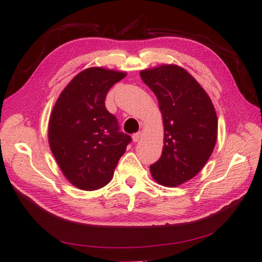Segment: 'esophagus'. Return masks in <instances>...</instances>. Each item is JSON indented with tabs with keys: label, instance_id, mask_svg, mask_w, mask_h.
Listing matches in <instances>:
<instances>
[{
	"label": "esophagus",
	"instance_id": "esophagus-1",
	"mask_svg": "<svg viewBox=\"0 0 262 262\" xmlns=\"http://www.w3.org/2000/svg\"><path fill=\"white\" fill-rule=\"evenodd\" d=\"M142 138V133L138 132V133H135L134 135H133V142H138Z\"/></svg>",
	"mask_w": 262,
	"mask_h": 262
}]
</instances>
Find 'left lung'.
Instances as JSON below:
<instances>
[{"mask_svg":"<svg viewBox=\"0 0 262 262\" xmlns=\"http://www.w3.org/2000/svg\"><path fill=\"white\" fill-rule=\"evenodd\" d=\"M140 75L157 96L165 127L162 155L150 166L151 173L163 186L181 185L198 175L211 156L216 111L206 91L182 67L163 64Z\"/></svg>","mask_w":262,"mask_h":262,"instance_id":"left-lung-1","label":"left lung"}]
</instances>
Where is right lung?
I'll return each mask as SVG.
<instances>
[{
    "mask_svg": "<svg viewBox=\"0 0 262 262\" xmlns=\"http://www.w3.org/2000/svg\"><path fill=\"white\" fill-rule=\"evenodd\" d=\"M125 76L99 67L85 69L67 85L51 114V151L67 179L84 191L111 181L132 142L104 103L107 92Z\"/></svg>",
    "mask_w": 262,
    "mask_h": 262,
    "instance_id": "right-lung-1",
    "label": "right lung"
}]
</instances>
